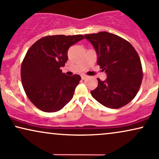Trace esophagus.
<instances>
[{
  "instance_id": "1",
  "label": "esophagus",
  "mask_w": 159,
  "mask_h": 159,
  "mask_svg": "<svg viewBox=\"0 0 159 159\" xmlns=\"http://www.w3.org/2000/svg\"><path fill=\"white\" fill-rule=\"evenodd\" d=\"M81 77H82V80H85V79H87V78H88V76L85 75H82Z\"/></svg>"
}]
</instances>
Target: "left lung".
<instances>
[{
	"instance_id": "left-lung-1",
	"label": "left lung",
	"mask_w": 159,
	"mask_h": 159,
	"mask_svg": "<svg viewBox=\"0 0 159 159\" xmlns=\"http://www.w3.org/2000/svg\"><path fill=\"white\" fill-rule=\"evenodd\" d=\"M98 55L97 64L107 78L90 91L92 96L104 106L118 109L132 101L139 91L143 77L141 61L132 45L121 37L102 31L85 34Z\"/></svg>"
}]
</instances>
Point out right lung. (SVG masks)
<instances>
[{"label":"right lung","instance_id":"right-lung-1","mask_svg":"<svg viewBox=\"0 0 159 159\" xmlns=\"http://www.w3.org/2000/svg\"><path fill=\"white\" fill-rule=\"evenodd\" d=\"M83 35L42 37L28 49L21 66V80L29 100L43 112L61 110L73 98L81 77L66 75L61 67L68 61V50Z\"/></svg>","mask_w":159,"mask_h":159}]
</instances>
